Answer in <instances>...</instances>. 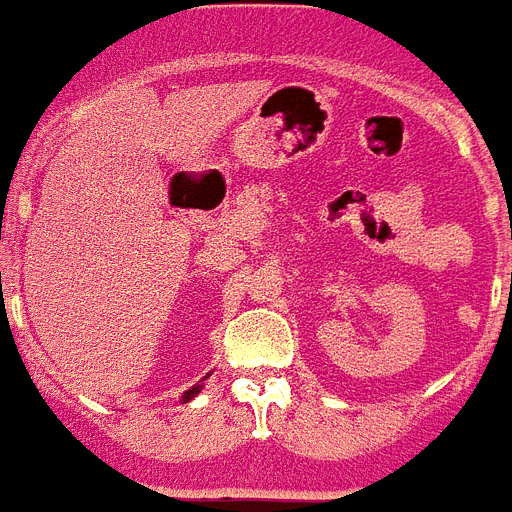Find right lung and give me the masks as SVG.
Segmentation results:
<instances>
[{"instance_id":"add662e5","label":"right lung","mask_w":512,"mask_h":512,"mask_svg":"<svg viewBox=\"0 0 512 512\" xmlns=\"http://www.w3.org/2000/svg\"><path fill=\"white\" fill-rule=\"evenodd\" d=\"M202 392V384H194L189 389V392H184V402H189V400H194V397H197V394Z\"/></svg>"}]
</instances>
